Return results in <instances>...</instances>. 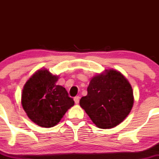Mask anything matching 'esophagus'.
<instances>
[{
    "mask_svg": "<svg viewBox=\"0 0 159 159\" xmlns=\"http://www.w3.org/2000/svg\"><path fill=\"white\" fill-rule=\"evenodd\" d=\"M79 99H80L79 96H75V97L74 98V101H75V104L79 103Z\"/></svg>",
    "mask_w": 159,
    "mask_h": 159,
    "instance_id": "34e87169",
    "label": "esophagus"
}]
</instances>
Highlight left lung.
<instances>
[{
  "mask_svg": "<svg viewBox=\"0 0 159 159\" xmlns=\"http://www.w3.org/2000/svg\"><path fill=\"white\" fill-rule=\"evenodd\" d=\"M91 79L87 95L80 105L100 129H111L123 121L132 110L134 96L132 86L120 72L106 70Z\"/></svg>",
  "mask_w": 159,
  "mask_h": 159,
  "instance_id": "left-lung-1",
  "label": "left lung"
}]
</instances>
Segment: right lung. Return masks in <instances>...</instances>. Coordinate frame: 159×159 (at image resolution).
Returning a JSON list of instances; mask_svg holds the SVG:
<instances>
[{
  "instance_id": "1",
  "label": "right lung",
  "mask_w": 159,
  "mask_h": 159,
  "mask_svg": "<svg viewBox=\"0 0 159 159\" xmlns=\"http://www.w3.org/2000/svg\"><path fill=\"white\" fill-rule=\"evenodd\" d=\"M57 78L46 69L39 70L24 87L21 94L24 110L41 127L54 126L75 104L64 87L56 84Z\"/></svg>"
}]
</instances>
